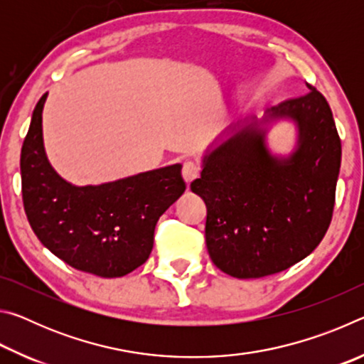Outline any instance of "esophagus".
Here are the masks:
<instances>
[{"label":"esophagus","mask_w":364,"mask_h":364,"mask_svg":"<svg viewBox=\"0 0 364 364\" xmlns=\"http://www.w3.org/2000/svg\"><path fill=\"white\" fill-rule=\"evenodd\" d=\"M199 175H200V167L194 162V160H186V162L183 164V178L188 184L193 180H196Z\"/></svg>","instance_id":"34e87169"}]
</instances>
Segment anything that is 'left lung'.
I'll list each match as a JSON object with an SVG mask.
<instances>
[{"label": "left lung", "mask_w": 364, "mask_h": 364, "mask_svg": "<svg viewBox=\"0 0 364 364\" xmlns=\"http://www.w3.org/2000/svg\"><path fill=\"white\" fill-rule=\"evenodd\" d=\"M310 93L231 127L202 160L191 189L207 205L205 242L215 267L239 279L263 278L304 260L331 225L342 146L326 97ZM292 119L298 146L273 156L262 125Z\"/></svg>", "instance_id": "8db88e82"}]
</instances>
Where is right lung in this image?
I'll use <instances>...</instances> for the list:
<instances>
[{"label": "right lung", "instance_id": "1", "mask_svg": "<svg viewBox=\"0 0 364 364\" xmlns=\"http://www.w3.org/2000/svg\"><path fill=\"white\" fill-rule=\"evenodd\" d=\"M35 106L21 152L22 199L28 223L48 250L72 268L120 278L151 255L159 218L184 189L181 165L97 186H73L48 162L43 107Z\"/></svg>", "mask_w": 364, "mask_h": 364}]
</instances>
